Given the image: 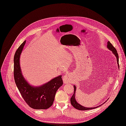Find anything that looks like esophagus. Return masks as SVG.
<instances>
[{
	"mask_svg": "<svg viewBox=\"0 0 126 126\" xmlns=\"http://www.w3.org/2000/svg\"><path fill=\"white\" fill-rule=\"evenodd\" d=\"M63 82L65 84L70 83L72 82L70 76L68 75H66V76H64L63 78Z\"/></svg>",
	"mask_w": 126,
	"mask_h": 126,
	"instance_id": "esophagus-1",
	"label": "esophagus"
}]
</instances>
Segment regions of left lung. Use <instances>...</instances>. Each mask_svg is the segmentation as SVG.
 Listing matches in <instances>:
<instances>
[{
  "label": "left lung",
  "mask_w": 126,
  "mask_h": 126,
  "mask_svg": "<svg viewBox=\"0 0 126 126\" xmlns=\"http://www.w3.org/2000/svg\"><path fill=\"white\" fill-rule=\"evenodd\" d=\"M107 48L108 49H109L110 50H111L112 51V52L115 55L116 58V60H117V65L118 66V68H119V57H118V54L117 53V50L115 49V48L112 46V45L110 42V41H108L107 42ZM74 93L72 96V97L71 98V103L72 104V105L76 109H77L78 110H91V109H95L97 108V107H99L101 106V105H102L104 103H105L106 102H105L103 104H101L100 105L95 107H93V108H87V107H84L82 105H81L80 104H79L76 99V87L75 85H74ZM108 100V99L107 101Z\"/></svg>",
  "instance_id": "1"
}]
</instances>
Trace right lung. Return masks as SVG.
Returning <instances> with one entry per match:
<instances>
[{
    "mask_svg": "<svg viewBox=\"0 0 126 126\" xmlns=\"http://www.w3.org/2000/svg\"><path fill=\"white\" fill-rule=\"evenodd\" d=\"M24 41L14 56V78L16 85L26 103L32 108L45 110L52 105L57 90L63 85L61 76L39 86L31 85L23 76L20 65V57L26 43Z\"/></svg>",
    "mask_w": 126,
    "mask_h": 126,
    "instance_id": "1",
    "label": "right lung"
}]
</instances>
